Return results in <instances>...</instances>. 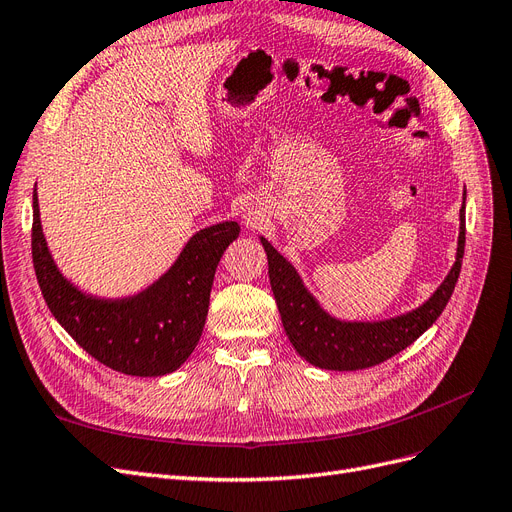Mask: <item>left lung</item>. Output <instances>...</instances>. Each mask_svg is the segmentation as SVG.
<instances>
[{
  "label": "left lung",
  "mask_w": 512,
  "mask_h": 512,
  "mask_svg": "<svg viewBox=\"0 0 512 512\" xmlns=\"http://www.w3.org/2000/svg\"><path fill=\"white\" fill-rule=\"evenodd\" d=\"M466 202V192H464ZM460 208L456 261L422 306L382 320H342L329 314L308 291L293 263L259 236L268 255V274L276 306L293 348L314 367L358 371L380 365L411 346L441 316L456 289L466 242V206Z\"/></svg>",
  "instance_id": "left-lung-1"
}]
</instances>
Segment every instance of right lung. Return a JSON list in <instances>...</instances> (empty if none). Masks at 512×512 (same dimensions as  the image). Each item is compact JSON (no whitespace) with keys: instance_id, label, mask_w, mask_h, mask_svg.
Returning a JSON list of instances; mask_svg holds the SVG:
<instances>
[{"instance_id":"obj_1","label":"right lung","mask_w":512,"mask_h":512,"mask_svg":"<svg viewBox=\"0 0 512 512\" xmlns=\"http://www.w3.org/2000/svg\"><path fill=\"white\" fill-rule=\"evenodd\" d=\"M240 234L236 221L208 225L187 240L158 280L128 297H97L59 270L42 230L33 192V268L59 325L105 367L137 377L177 371L202 335L217 263Z\"/></svg>"}]
</instances>
